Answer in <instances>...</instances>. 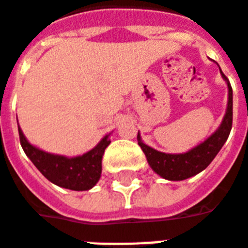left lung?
I'll use <instances>...</instances> for the list:
<instances>
[{"label": "left lung", "mask_w": 248, "mask_h": 248, "mask_svg": "<svg viewBox=\"0 0 248 248\" xmlns=\"http://www.w3.org/2000/svg\"><path fill=\"white\" fill-rule=\"evenodd\" d=\"M221 76L228 83V108L218 129L210 137H208L204 142L183 154H167V153L158 152L155 149L144 144L141 141L140 133L137 135L139 145L145 153L149 165L154 170V172H157L163 179L184 180L202 172L209 166L210 162L215 159L223 144L226 142L232 125V89L230 86V82L222 72H221Z\"/></svg>", "instance_id": "left-lung-1"}]
</instances>
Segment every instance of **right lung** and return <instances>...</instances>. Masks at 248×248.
<instances>
[{"label": "right lung", "mask_w": 248, "mask_h": 248, "mask_svg": "<svg viewBox=\"0 0 248 248\" xmlns=\"http://www.w3.org/2000/svg\"><path fill=\"white\" fill-rule=\"evenodd\" d=\"M20 145L26 155L31 159L46 179L56 186L73 191H87L98 183L102 174V158L104 150L111 144L109 135L104 136L100 142L83 155L68 158L43 152L27 141L18 125Z\"/></svg>", "instance_id": "1"}]
</instances>
